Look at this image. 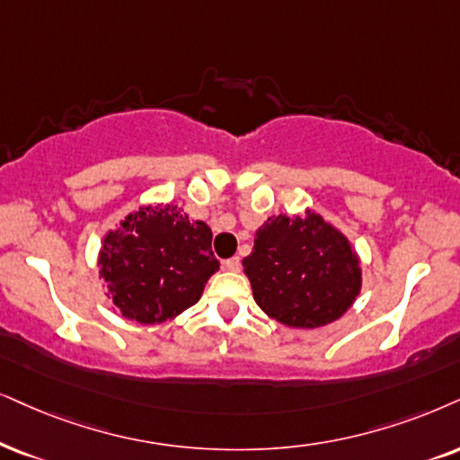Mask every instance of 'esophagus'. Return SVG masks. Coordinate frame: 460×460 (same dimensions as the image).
<instances>
[{
    "label": "esophagus",
    "mask_w": 460,
    "mask_h": 460,
    "mask_svg": "<svg viewBox=\"0 0 460 460\" xmlns=\"http://www.w3.org/2000/svg\"><path fill=\"white\" fill-rule=\"evenodd\" d=\"M240 267H242V261L237 259V257L226 259L225 263H223V270H226V271H240Z\"/></svg>",
    "instance_id": "1"
}]
</instances>
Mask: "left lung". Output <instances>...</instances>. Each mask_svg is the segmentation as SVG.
I'll use <instances>...</instances> for the list:
<instances>
[{
  "mask_svg": "<svg viewBox=\"0 0 460 460\" xmlns=\"http://www.w3.org/2000/svg\"><path fill=\"white\" fill-rule=\"evenodd\" d=\"M242 265L261 310L293 329L341 318L363 287L350 240L312 208L267 218Z\"/></svg>",
  "mask_w": 460,
  "mask_h": 460,
  "instance_id": "8db88e82",
  "label": "left lung"
}]
</instances>
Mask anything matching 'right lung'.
Wrapping results in <instances>:
<instances>
[{
  "label": "right lung",
  "mask_w": 460,
  "mask_h": 460,
  "mask_svg": "<svg viewBox=\"0 0 460 460\" xmlns=\"http://www.w3.org/2000/svg\"><path fill=\"white\" fill-rule=\"evenodd\" d=\"M97 267L120 318L161 324L201 299L220 263L203 220H190L172 203H150L103 235Z\"/></svg>",
  "instance_id": "obj_1"
}]
</instances>
